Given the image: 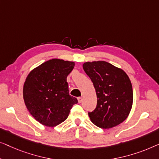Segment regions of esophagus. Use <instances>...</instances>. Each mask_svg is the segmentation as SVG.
Returning <instances> with one entry per match:
<instances>
[{
	"instance_id": "1",
	"label": "esophagus",
	"mask_w": 159,
	"mask_h": 159,
	"mask_svg": "<svg viewBox=\"0 0 159 159\" xmlns=\"http://www.w3.org/2000/svg\"><path fill=\"white\" fill-rule=\"evenodd\" d=\"M82 100H83L82 97H79V98H78V102H79V103H81Z\"/></svg>"
}]
</instances>
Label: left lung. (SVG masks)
<instances>
[{
  "instance_id": "8db88e82",
  "label": "left lung",
  "mask_w": 159,
  "mask_h": 159,
  "mask_svg": "<svg viewBox=\"0 0 159 159\" xmlns=\"http://www.w3.org/2000/svg\"><path fill=\"white\" fill-rule=\"evenodd\" d=\"M83 68L92 81L97 97V107L89 112L91 121L103 129L121 124L133 107V87L128 75L106 61L86 62Z\"/></svg>"
}]
</instances>
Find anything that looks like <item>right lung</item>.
Here are the masks:
<instances>
[{
  "mask_svg": "<svg viewBox=\"0 0 159 159\" xmlns=\"http://www.w3.org/2000/svg\"><path fill=\"white\" fill-rule=\"evenodd\" d=\"M75 62L52 59L32 70L26 78L23 97L34 119L47 127L57 126L68 118L76 98L69 94L67 77Z\"/></svg>",
  "mask_w": 159,
  "mask_h": 159,
  "instance_id": "add662e5",
  "label": "right lung"
}]
</instances>
